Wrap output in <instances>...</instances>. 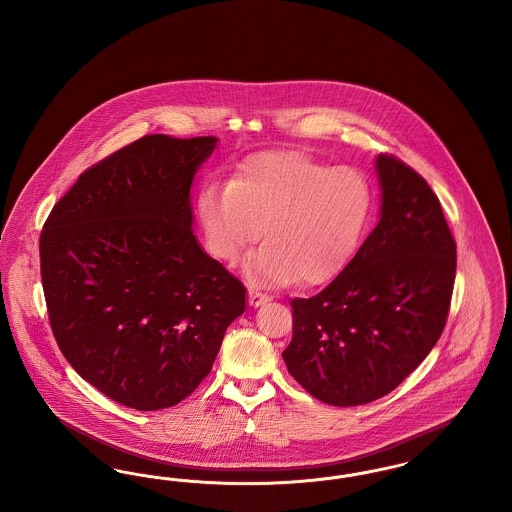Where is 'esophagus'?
Here are the masks:
<instances>
[{
	"instance_id": "obj_1",
	"label": "esophagus",
	"mask_w": 512,
	"mask_h": 512,
	"mask_svg": "<svg viewBox=\"0 0 512 512\" xmlns=\"http://www.w3.org/2000/svg\"><path fill=\"white\" fill-rule=\"evenodd\" d=\"M247 293H249V305H251V307H261V305H265V303L270 301V297H268L267 293H261L259 290L249 288Z\"/></svg>"
}]
</instances>
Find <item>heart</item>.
<instances>
[{"label": "heart", "mask_w": 512, "mask_h": 512, "mask_svg": "<svg viewBox=\"0 0 512 512\" xmlns=\"http://www.w3.org/2000/svg\"><path fill=\"white\" fill-rule=\"evenodd\" d=\"M374 209V186L355 167H330L299 151L261 153L247 159L230 184H207L199 217L211 253L245 259L251 282L317 286L345 267L365 240Z\"/></svg>", "instance_id": "heart-1"}]
</instances>
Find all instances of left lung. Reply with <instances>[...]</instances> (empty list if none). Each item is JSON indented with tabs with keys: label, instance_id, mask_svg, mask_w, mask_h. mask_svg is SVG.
Here are the masks:
<instances>
[{
	"label": "left lung",
	"instance_id": "8db88e82",
	"mask_svg": "<svg viewBox=\"0 0 512 512\" xmlns=\"http://www.w3.org/2000/svg\"><path fill=\"white\" fill-rule=\"evenodd\" d=\"M380 220L347 267L315 297L293 299V338L282 353L318 401L355 407L395 390L443 332L457 247L426 180L376 157Z\"/></svg>",
	"mask_w": 512,
	"mask_h": 512
}]
</instances>
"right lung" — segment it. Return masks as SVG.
Instances as JSON below:
<instances>
[{
	"label": "right lung",
	"mask_w": 512,
	"mask_h": 512,
	"mask_svg": "<svg viewBox=\"0 0 512 512\" xmlns=\"http://www.w3.org/2000/svg\"><path fill=\"white\" fill-rule=\"evenodd\" d=\"M219 138L144 136L88 169L40 236L49 322L74 370L138 411L178 405L244 315L245 288L195 238L190 190Z\"/></svg>",
	"instance_id": "obj_1"
}]
</instances>
